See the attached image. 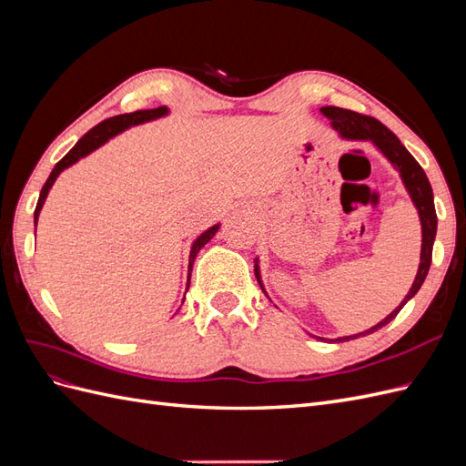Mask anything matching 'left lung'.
Returning <instances> with one entry per match:
<instances>
[{
	"label": "left lung",
	"instance_id": "8db88e82",
	"mask_svg": "<svg viewBox=\"0 0 466 466\" xmlns=\"http://www.w3.org/2000/svg\"><path fill=\"white\" fill-rule=\"evenodd\" d=\"M320 112L330 120V126L342 139H348V142H371L377 147V151L394 167V171H399V175L402 178V185H404L408 196H410L414 208L418 209V218H420V225H421L420 266H418V272L414 278V284L410 289H408L406 298L400 301V305L394 309L390 315H387L383 320L377 322L375 327L363 330V332H358V334H351V336L334 338L332 340V342H346V340H351V338L365 336V334H371L379 329H383L385 324H389L394 317H397L400 309L418 293V289L421 288V284H424V279L430 272L431 250H433V241H435V233H437V216H435V206H433L431 185L424 173V168L418 165V161L412 157L410 153H408V149L400 144V139L394 136L387 128V126H383L371 116H363V115H358V112H354V110H346V108H338V106H322ZM255 276L258 279L260 289L268 298V293L262 284V278H260L258 258L255 260ZM320 340H324V338H320Z\"/></svg>",
	"mask_w": 466,
	"mask_h": 466
}]
</instances>
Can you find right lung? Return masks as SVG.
I'll list each match as a JSON object with an SVG mask.
<instances>
[{
    "label": "right lung",
    "instance_id": "right-lung-1",
    "mask_svg": "<svg viewBox=\"0 0 466 466\" xmlns=\"http://www.w3.org/2000/svg\"><path fill=\"white\" fill-rule=\"evenodd\" d=\"M168 115V108L167 106H157V108H149V110H136V112H128V115H120V116H112L103 120L101 124H96L93 130H89L86 136H83L79 142L69 149V153L62 161L56 163V167L52 168V173L48 177V180L45 182V187L40 190L38 196V202H36V209H35V235H36V223H38V216H40V209L45 206L46 198H48V192L52 188V185L56 182V178L60 177L62 171H66L67 167L76 165L81 157H87L89 153H93L95 149H98L101 146H105L108 139H112L115 136L122 134L124 130L132 128V126H139V124H146L151 120H157V118H165ZM219 229V223L218 225H211L209 229H206L202 235H198L194 238V243L190 247V257H188V284H190V274H192V264L196 260V255H198L200 248L211 241V237H214ZM188 284H187V291H188ZM187 298V295H185ZM185 303V299H182Z\"/></svg>",
    "mask_w": 466,
    "mask_h": 466
}]
</instances>
